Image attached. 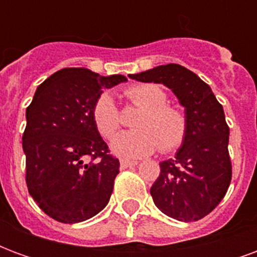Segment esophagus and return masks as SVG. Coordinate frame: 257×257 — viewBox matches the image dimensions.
<instances>
[{"label":"esophagus","instance_id":"obj_1","mask_svg":"<svg viewBox=\"0 0 257 257\" xmlns=\"http://www.w3.org/2000/svg\"><path fill=\"white\" fill-rule=\"evenodd\" d=\"M121 164V168L125 169V168H132V167H136L138 165V161H131V160H121L119 161Z\"/></svg>","mask_w":257,"mask_h":257}]
</instances>
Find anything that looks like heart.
Masks as SVG:
<instances>
[{"label":"heart","mask_w":257,"mask_h":257,"mask_svg":"<svg viewBox=\"0 0 257 257\" xmlns=\"http://www.w3.org/2000/svg\"><path fill=\"white\" fill-rule=\"evenodd\" d=\"M126 96L143 108L135 121V131L118 134L111 140V151L123 158H140L154 153H171L183 145L187 135V118L179 108L167 104V93L160 85L139 84L131 86ZM93 121L104 138H111L121 125V115L110 93L97 97L93 106Z\"/></svg>","instance_id":"heart-1"}]
</instances>
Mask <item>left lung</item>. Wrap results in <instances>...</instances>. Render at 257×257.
<instances>
[{
  "label": "left lung",
  "instance_id": "8db88e82",
  "mask_svg": "<svg viewBox=\"0 0 257 257\" xmlns=\"http://www.w3.org/2000/svg\"><path fill=\"white\" fill-rule=\"evenodd\" d=\"M129 77L165 85L184 107L187 118L183 145L175 158L160 162L161 173L150 189L154 204L176 220L202 219L219 205L231 182L230 129L223 106L209 85L180 64H162Z\"/></svg>",
  "mask_w": 257,
  "mask_h": 257
}]
</instances>
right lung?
<instances>
[{
    "label": "right lung",
    "mask_w": 257,
    "mask_h": 257,
    "mask_svg": "<svg viewBox=\"0 0 257 257\" xmlns=\"http://www.w3.org/2000/svg\"><path fill=\"white\" fill-rule=\"evenodd\" d=\"M125 81L121 74L103 77L70 67L37 88L26 110V183L38 206L55 220H88L108 204L119 161L108 154L96 128L93 106L103 90Z\"/></svg>",
    "instance_id": "right-lung-1"
}]
</instances>
